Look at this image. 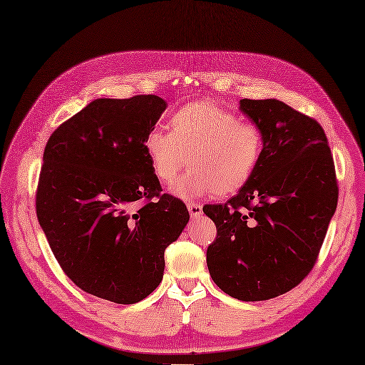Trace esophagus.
I'll return each instance as SVG.
<instances>
[{
    "label": "esophagus",
    "instance_id": "obj_1",
    "mask_svg": "<svg viewBox=\"0 0 365 365\" xmlns=\"http://www.w3.org/2000/svg\"><path fill=\"white\" fill-rule=\"evenodd\" d=\"M188 211H190V216L192 219H199L202 216V205L199 203H188Z\"/></svg>",
    "mask_w": 365,
    "mask_h": 365
}]
</instances>
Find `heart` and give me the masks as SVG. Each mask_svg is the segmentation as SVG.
<instances>
[{
	"label": "heart",
	"instance_id": "heart-1",
	"mask_svg": "<svg viewBox=\"0 0 365 365\" xmlns=\"http://www.w3.org/2000/svg\"><path fill=\"white\" fill-rule=\"evenodd\" d=\"M170 129L148 130L143 148L158 180L170 185L186 165L191 170L173 192L183 199L240 191L255 175L264 154L259 126L210 101L188 103L175 110Z\"/></svg>",
	"mask_w": 365,
	"mask_h": 365
}]
</instances>
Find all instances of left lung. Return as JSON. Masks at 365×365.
Wrapping results in <instances>:
<instances>
[{"instance_id": "obj_1", "label": "left lung", "mask_w": 365, "mask_h": 365, "mask_svg": "<svg viewBox=\"0 0 365 365\" xmlns=\"http://www.w3.org/2000/svg\"><path fill=\"white\" fill-rule=\"evenodd\" d=\"M264 134L251 180L203 212L216 223L210 274L222 292L255 302L284 294L312 272L338 205L333 155L322 126L276 98L240 100Z\"/></svg>"}]
</instances>
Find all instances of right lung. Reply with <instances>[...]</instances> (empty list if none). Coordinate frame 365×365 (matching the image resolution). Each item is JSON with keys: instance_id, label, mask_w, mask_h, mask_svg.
<instances>
[{"instance_id": "1", "label": "right lung", "mask_w": 365, "mask_h": 365, "mask_svg": "<svg viewBox=\"0 0 365 365\" xmlns=\"http://www.w3.org/2000/svg\"><path fill=\"white\" fill-rule=\"evenodd\" d=\"M166 106L157 96L97 98L44 148L35 205L52 253L83 292L115 304L154 292L190 220L180 199L160 194L143 148Z\"/></svg>"}]
</instances>
